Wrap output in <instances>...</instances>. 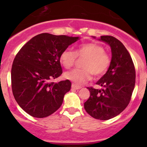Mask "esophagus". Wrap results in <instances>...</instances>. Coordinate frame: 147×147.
<instances>
[{
	"mask_svg": "<svg viewBox=\"0 0 147 147\" xmlns=\"http://www.w3.org/2000/svg\"><path fill=\"white\" fill-rule=\"evenodd\" d=\"M72 88L75 89V90H80V89L82 88V87H81V86L76 85L75 84H72Z\"/></svg>",
	"mask_w": 147,
	"mask_h": 147,
	"instance_id": "obj_1",
	"label": "esophagus"
}]
</instances>
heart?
Masks as SVG:
<instances>
[{"instance_id":"obj_1","label":"heart","mask_w":147,"mask_h":147,"mask_svg":"<svg viewBox=\"0 0 147 147\" xmlns=\"http://www.w3.org/2000/svg\"><path fill=\"white\" fill-rule=\"evenodd\" d=\"M77 57L84 58L82 69H74L65 72V78L76 84H82L92 79V75L101 76L109 69L111 58L105 48L97 43H85L77 47L75 52L66 49L60 55V62L66 69L72 67Z\"/></svg>"}]
</instances>
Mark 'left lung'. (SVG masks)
Listing matches in <instances>:
<instances>
[{
    "mask_svg": "<svg viewBox=\"0 0 147 147\" xmlns=\"http://www.w3.org/2000/svg\"><path fill=\"white\" fill-rule=\"evenodd\" d=\"M100 40L111 47V64L106 74L96 83L105 88L87 87L90 96L84 107L94 119L108 120L117 116L128 106L135 85L136 72L131 55L119 40L104 35Z\"/></svg>",
    "mask_w": 147,
    "mask_h": 147,
    "instance_id": "8db88e82",
    "label": "left lung"
}]
</instances>
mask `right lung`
I'll use <instances>...</instances> for the list:
<instances>
[{"mask_svg": "<svg viewBox=\"0 0 147 147\" xmlns=\"http://www.w3.org/2000/svg\"><path fill=\"white\" fill-rule=\"evenodd\" d=\"M78 37L41 33L33 37L16 55L11 68L15 100L30 116L43 118L57 111L69 91V80H52L63 74L60 55Z\"/></svg>", "mask_w": 147, "mask_h": 147, "instance_id": "obj_1", "label": "right lung"}]
</instances>
